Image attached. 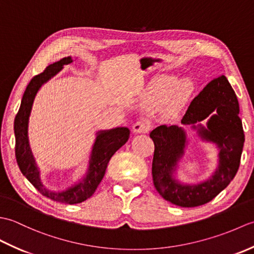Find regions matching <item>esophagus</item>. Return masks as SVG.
<instances>
[{
    "label": "esophagus",
    "instance_id": "34e87169",
    "mask_svg": "<svg viewBox=\"0 0 254 254\" xmlns=\"http://www.w3.org/2000/svg\"><path fill=\"white\" fill-rule=\"evenodd\" d=\"M150 130V123L145 120H139L133 126L134 133H146Z\"/></svg>",
    "mask_w": 254,
    "mask_h": 254
}]
</instances>
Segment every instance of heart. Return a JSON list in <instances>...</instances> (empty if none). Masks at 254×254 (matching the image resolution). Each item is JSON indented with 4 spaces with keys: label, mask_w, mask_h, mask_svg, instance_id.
I'll list each match as a JSON object with an SVG mask.
<instances>
[{
    "label": "heart",
    "mask_w": 254,
    "mask_h": 254,
    "mask_svg": "<svg viewBox=\"0 0 254 254\" xmlns=\"http://www.w3.org/2000/svg\"><path fill=\"white\" fill-rule=\"evenodd\" d=\"M195 89V84L190 77H185L177 83L174 77H164L150 87L147 100L149 102H159L170 94L167 102V110L177 112L186 104Z\"/></svg>",
    "instance_id": "obj_1"
}]
</instances>
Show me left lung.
Wrapping results in <instances>:
<instances>
[{
    "instance_id": "left-lung-1",
    "label": "left lung",
    "mask_w": 254,
    "mask_h": 254,
    "mask_svg": "<svg viewBox=\"0 0 254 254\" xmlns=\"http://www.w3.org/2000/svg\"><path fill=\"white\" fill-rule=\"evenodd\" d=\"M207 117V127L200 122ZM181 123L191 126L203 141L219 149L218 166L207 180L194 185L176 179L178 163L188 145L187 133L178 126H160L150 132L154 141L153 181L160 196L181 207H195L218 195L234 179L240 165L245 133L239 118V104L226 76L205 86L189 106Z\"/></svg>"
}]
</instances>
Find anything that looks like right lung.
<instances>
[{"label": "right lung", "mask_w": 254, "mask_h": 254, "mask_svg": "<svg viewBox=\"0 0 254 254\" xmlns=\"http://www.w3.org/2000/svg\"><path fill=\"white\" fill-rule=\"evenodd\" d=\"M72 62L73 60L71 57L63 58L60 61L50 64L44 72L36 75L30 80L24 93L19 110L14 122L16 139L15 154L21 174L42 195L49 197L53 201L65 204L82 203L93 195L105 176L110 158L119 148L127 142L128 136H130V130L127 127H115L111 130L97 132L93 149H91L89 156L88 168L83 179L78 180L65 190L59 192L48 190L44 186L40 179V170L36 164V159L32 155L29 144V117L35 97L41 86L60 72L64 65Z\"/></svg>", "instance_id": "obj_1"}]
</instances>
